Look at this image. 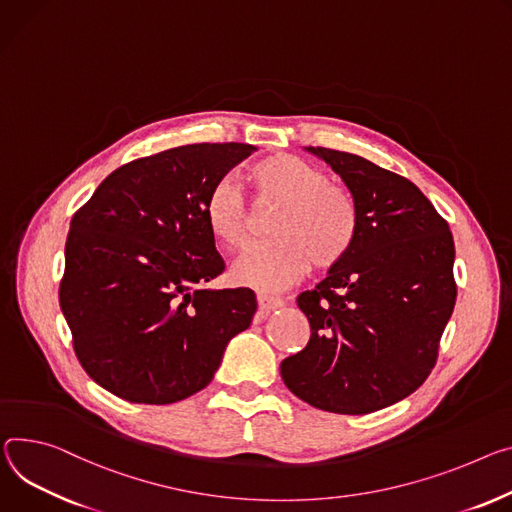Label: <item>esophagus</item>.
Segmentation results:
<instances>
[{"instance_id": "esophagus-1", "label": "esophagus", "mask_w": 512, "mask_h": 512, "mask_svg": "<svg viewBox=\"0 0 512 512\" xmlns=\"http://www.w3.org/2000/svg\"><path fill=\"white\" fill-rule=\"evenodd\" d=\"M257 304L261 312H269L275 308H282L284 300L282 298H275V296H267V294H257Z\"/></svg>"}]
</instances>
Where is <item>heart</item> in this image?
I'll list each match as a JSON object with an SVG mask.
<instances>
[{
  "mask_svg": "<svg viewBox=\"0 0 512 512\" xmlns=\"http://www.w3.org/2000/svg\"><path fill=\"white\" fill-rule=\"evenodd\" d=\"M257 200L280 202L269 220V241L251 245L232 267V280L257 290H282L298 282L314 263L329 269L351 251L359 210L341 183L320 167L294 157L271 155L249 169ZM204 220L212 237L239 249L249 237V208L239 185L220 179L204 200Z\"/></svg>",
  "mask_w": 512,
  "mask_h": 512,
  "instance_id": "obj_1",
  "label": "heart"
}]
</instances>
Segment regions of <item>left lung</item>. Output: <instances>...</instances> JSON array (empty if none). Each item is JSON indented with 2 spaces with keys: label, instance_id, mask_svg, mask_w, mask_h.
<instances>
[{
  "label": "left lung",
  "instance_id": "8db88e82",
  "mask_svg": "<svg viewBox=\"0 0 512 512\" xmlns=\"http://www.w3.org/2000/svg\"><path fill=\"white\" fill-rule=\"evenodd\" d=\"M310 151L345 181L359 230L347 257L298 296L310 341L280 369L310 406L367 414L423 386L437 363L457 298L453 237L410 179L359 155Z\"/></svg>",
  "mask_w": 512,
  "mask_h": 512
}]
</instances>
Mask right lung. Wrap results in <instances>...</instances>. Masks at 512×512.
Listing matches in <instances>:
<instances>
[{
  "label": "right lung",
  "instance_id": "add662e5",
  "mask_svg": "<svg viewBox=\"0 0 512 512\" xmlns=\"http://www.w3.org/2000/svg\"><path fill=\"white\" fill-rule=\"evenodd\" d=\"M255 151L198 143L134 159L73 214L59 302L81 367L114 396L171 404L200 392L251 324L249 288H206L224 261L204 200Z\"/></svg>",
  "mask_w": 512,
  "mask_h": 512
}]
</instances>
